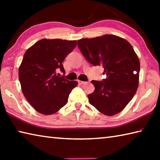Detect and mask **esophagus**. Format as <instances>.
I'll list each match as a JSON object with an SVG mask.
<instances>
[{
	"instance_id": "obj_1",
	"label": "esophagus",
	"mask_w": 160,
	"mask_h": 160,
	"mask_svg": "<svg viewBox=\"0 0 160 160\" xmlns=\"http://www.w3.org/2000/svg\"><path fill=\"white\" fill-rule=\"evenodd\" d=\"M78 83L80 84V85H83V84H85L86 82L85 81H81V80H78Z\"/></svg>"
}]
</instances>
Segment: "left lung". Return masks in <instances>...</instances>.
<instances>
[{"label": "left lung", "instance_id": "8db88e82", "mask_svg": "<svg viewBox=\"0 0 160 160\" xmlns=\"http://www.w3.org/2000/svg\"><path fill=\"white\" fill-rule=\"evenodd\" d=\"M78 45L84 57L94 66H102L107 75L102 81H92L95 89L88 94L90 104L107 116L121 112L138 87L140 61L131 44L116 35L105 34L81 39Z\"/></svg>", "mask_w": 160, "mask_h": 160}]
</instances>
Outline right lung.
I'll return each instance as SVG.
<instances>
[{
    "instance_id": "obj_1",
    "label": "right lung",
    "mask_w": 160,
    "mask_h": 160,
    "mask_svg": "<svg viewBox=\"0 0 160 160\" xmlns=\"http://www.w3.org/2000/svg\"><path fill=\"white\" fill-rule=\"evenodd\" d=\"M77 42L59 39H43L26 51L19 68L22 91L34 109L51 115L67 104L77 81L59 77L65 72L63 60L74 49Z\"/></svg>"
}]
</instances>
